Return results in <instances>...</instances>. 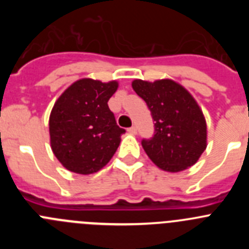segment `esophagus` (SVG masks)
Returning <instances> with one entry per match:
<instances>
[{
  "label": "esophagus",
  "mask_w": 249,
  "mask_h": 249,
  "mask_svg": "<svg viewBox=\"0 0 249 249\" xmlns=\"http://www.w3.org/2000/svg\"><path fill=\"white\" fill-rule=\"evenodd\" d=\"M127 131H128L129 133H132V135H136V133H137V127L132 126V127H129V128L127 129Z\"/></svg>",
  "instance_id": "1"
}]
</instances>
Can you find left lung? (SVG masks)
Here are the masks:
<instances>
[{
	"instance_id": "1",
	"label": "left lung",
	"mask_w": 249,
	"mask_h": 249,
	"mask_svg": "<svg viewBox=\"0 0 249 249\" xmlns=\"http://www.w3.org/2000/svg\"><path fill=\"white\" fill-rule=\"evenodd\" d=\"M132 87L147 103L155 122L153 136L142 140L152 162L168 172L193 166L207 147V126L190 92L172 80H135Z\"/></svg>"
}]
</instances>
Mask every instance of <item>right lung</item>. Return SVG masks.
Segmentation results:
<instances>
[{"mask_svg": "<svg viewBox=\"0 0 249 249\" xmlns=\"http://www.w3.org/2000/svg\"><path fill=\"white\" fill-rule=\"evenodd\" d=\"M118 83L83 78L71 85L50 116L51 147L71 172L89 175L108 163L124 129L117 126L108 102Z\"/></svg>", "mask_w": 249, "mask_h": 249, "instance_id": "1", "label": "right lung"}]
</instances>
